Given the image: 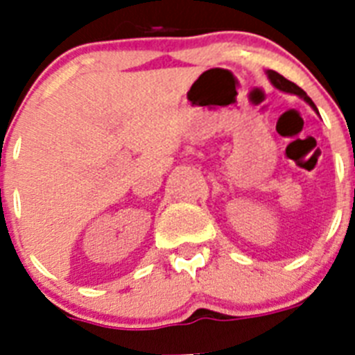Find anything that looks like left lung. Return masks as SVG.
<instances>
[{
  "instance_id": "1",
  "label": "left lung",
  "mask_w": 355,
  "mask_h": 355,
  "mask_svg": "<svg viewBox=\"0 0 355 355\" xmlns=\"http://www.w3.org/2000/svg\"><path fill=\"white\" fill-rule=\"evenodd\" d=\"M266 76H268V80H270V83L274 85L275 89L281 90V92H286V94H295V96H299L300 99H304V101L307 103V105L311 106L313 110H315L316 114H318V108L315 106V103L311 101V97H307V94L304 92L300 87H297V85L293 83V81L286 80L284 76H281L279 72L275 71H266Z\"/></svg>"
}]
</instances>
